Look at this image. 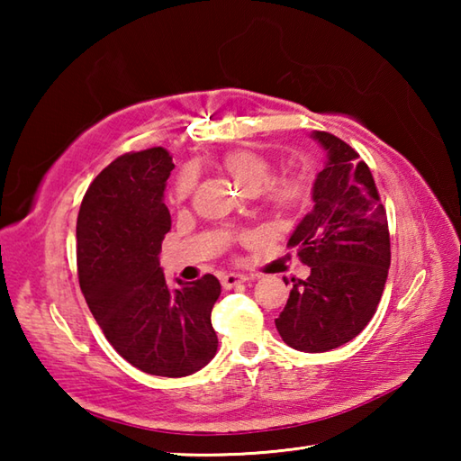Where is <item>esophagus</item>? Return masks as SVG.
<instances>
[{
    "mask_svg": "<svg viewBox=\"0 0 461 461\" xmlns=\"http://www.w3.org/2000/svg\"><path fill=\"white\" fill-rule=\"evenodd\" d=\"M246 281H248V277L241 276V273H228V276L221 277V285H223V289H233Z\"/></svg>",
    "mask_w": 461,
    "mask_h": 461,
    "instance_id": "esophagus-1",
    "label": "esophagus"
}]
</instances>
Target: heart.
Returning <instances> with one entry per match:
<instances>
[{
  "mask_svg": "<svg viewBox=\"0 0 461 461\" xmlns=\"http://www.w3.org/2000/svg\"><path fill=\"white\" fill-rule=\"evenodd\" d=\"M221 168L233 182L248 192H258L261 202L277 213H295L305 208L311 198V178L307 170L295 168L271 176L273 166L266 156L249 149H233L221 156ZM195 185V172L184 168L174 184L178 200L188 198Z\"/></svg>",
  "mask_w": 461,
  "mask_h": 461,
  "instance_id": "obj_1",
  "label": "heart"
}]
</instances>
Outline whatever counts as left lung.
Here are the masks:
<instances>
[{"mask_svg": "<svg viewBox=\"0 0 461 461\" xmlns=\"http://www.w3.org/2000/svg\"><path fill=\"white\" fill-rule=\"evenodd\" d=\"M312 139L329 160L312 185V210L289 238L311 267L293 283L276 319L281 339L303 352H327L355 339L375 317L390 267L386 210L358 152L339 136Z\"/></svg>", "mask_w": 461, "mask_h": 461, "instance_id": "obj_1", "label": "left lung"}]
</instances>
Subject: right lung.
Here are the masks:
<instances>
[{
  "label": "right lung",
  "instance_id": "1",
  "mask_svg": "<svg viewBox=\"0 0 461 461\" xmlns=\"http://www.w3.org/2000/svg\"><path fill=\"white\" fill-rule=\"evenodd\" d=\"M172 156L160 146L126 152L96 176L77 218V271L106 340L146 375L180 378L218 350L212 309L220 281L203 276L170 289L158 253L170 231L164 203Z\"/></svg>",
  "mask_w": 461,
  "mask_h": 461
}]
</instances>
